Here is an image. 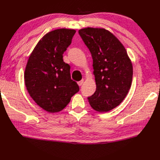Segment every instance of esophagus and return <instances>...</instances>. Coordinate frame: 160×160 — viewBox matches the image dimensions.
<instances>
[{
    "instance_id": "34e87169",
    "label": "esophagus",
    "mask_w": 160,
    "mask_h": 160,
    "mask_svg": "<svg viewBox=\"0 0 160 160\" xmlns=\"http://www.w3.org/2000/svg\"><path fill=\"white\" fill-rule=\"evenodd\" d=\"M83 79H82V80H81V81H78V82H77V84H78V85H79V86H81V85H82V84H83Z\"/></svg>"
}]
</instances>
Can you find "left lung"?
Here are the masks:
<instances>
[{
	"instance_id": "1",
	"label": "left lung",
	"mask_w": 160,
	"mask_h": 160,
	"mask_svg": "<svg viewBox=\"0 0 160 160\" xmlns=\"http://www.w3.org/2000/svg\"><path fill=\"white\" fill-rule=\"evenodd\" d=\"M79 34L93 59L96 91L88 97L91 107L107 112L126 97L132 82V63L126 49L112 33L104 29L88 27Z\"/></svg>"
}]
</instances>
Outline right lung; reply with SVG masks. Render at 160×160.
Here are the masks:
<instances>
[{
    "label": "right lung",
    "mask_w": 160,
    "mask_h": 160,
    "mask_svg": "<svg viewBox=\"0 0 160 160\" xmlns=\"http://www.w3.org/2000/svg\"><path fill=\"white\" fill-rule=\"evenodd\" d=\"M76 31L60 29L46 34L31 52L24 71L27 90L33 101L50 113L64 109L79 91L71 79L70 66L63 54L72 42Z\"/></svg>",
    "instance_id": "right-lung-1"
}]
</instances>
